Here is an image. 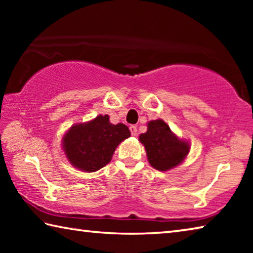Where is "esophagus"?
<instances>
[{"mask_svg": "<svg viewBox=\"0 0 253 253\" xmlns=\"http://www.w3.org/2000/svg\"><path fill=\"white\" fill-rule=\"evenodd\" d=\"M129 129H130V132H131L132 136H136V135H137V127H136V126L131 125V126L129 127Z\"/></svg>", "mask_w": 253, "mask_h": 253, "instance_id": "34e87169", "label": "esophagus"}]
</instances>
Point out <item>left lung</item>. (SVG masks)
I'll list each match as a JSON object with an SVG mask.
<instances>
[{
  "mask_svg": "<svg viewBox=\"0 0 253 253\" xmlns=\"http://www.w3.org/2000/svg\"><path fill=\"white\" fill-rule=\"evenodd\" d=\"M146 149L149 164L158 170H169L182 163L190 147L179 140L162 119L148 123L147 131L139 136Z\"/></svg>",
  "mask_w": 253,
  "mask_h": 253,
  "instance_id": "8db88e82",
  "label": "left lung"
}]
</instances>
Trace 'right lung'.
<instances>
[{"label":"right lung","instance_id":"obj_1","mask_svg":"<svg viewBox=\"0 0 253 253\" xmlns=\"http://www.w3.org/2000/svg\"><path fill=\"white\" fill-rule=\"evenodd\" d=\"M129 136L126 125H113L108 115H100L91 122L72 126L63 137V148L75 168L96 172L108 164L119 143Z\"/></svg>","mask_w":253,"mask_h":253}]
</instances>
